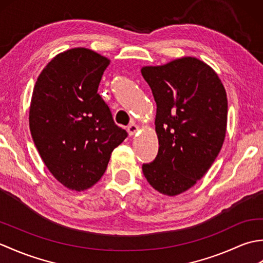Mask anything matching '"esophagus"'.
<instances>
[{"label":"esophagus","instance_id":"esophagus-1","mask_svg":"<svg viewBox=\"0 0 263 263\" xmlns=\"http://www.w3.org/2000/svg\"><path fill=\"white\" fill-rule=\"evenodd\" d=\"M126 130H127V132H128V135H130V136H135L136 133L138 132V125L135 124V123H131V124L127 125Z\"/></svg>","mask_w":263,"mask_h":263}]
</instances>
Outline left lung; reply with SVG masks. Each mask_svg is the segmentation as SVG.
<instances>
[{
    "mask_svg": "<svg viewBox=\"0 0 263 263\" xmlns=\"http://www.w3.org/2000/svg\"><path fill=\"white\" fill-rule=\"evenodd\" d=\"M141 73L157 105L159 141L157 156L142 165V172L155 190L173 197L193 186L219 154L226 135V91L216 72L194 58L144 66Z\"/></svg>",
    "mask_w": 263,
    "mask_h": 263,
    "instance_id": "obj_1",
    "label": "left lung"
}]
</instances>
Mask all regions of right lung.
<instances>
[{
    "instance_id": "1",
    "label": "right lung",
    "mask_w": 263,
    "mask_h": 263,
    "mask_svg": "<svg viewBox=\"0 0 263 263\" xmlns=\"http://www.w3.org/2000/svg\"><path fill=\"white\" fill-rule=\"evenodd\" d=\"M109 60L87 48L57 55L32 91L29 126L39 155L64 186L82 191L104 175L127 137L97 92Z\"/></svg>"
}]
</instances>
